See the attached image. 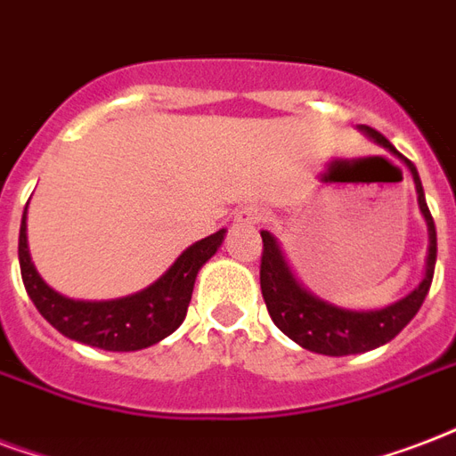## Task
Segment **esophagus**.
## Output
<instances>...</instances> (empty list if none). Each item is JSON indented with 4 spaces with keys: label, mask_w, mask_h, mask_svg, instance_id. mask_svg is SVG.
<instances>
[{
    "label": "esophagus",
    "mask_w": 456,
    "mask_h": 456,
    "mask_svg": "<svg viewBox=\"0 0 456 456\" xmlns=\"http://www.w3.org/2000/svg\"><path fill=\"white\" fill-rule=\"evenodd\" d=\"M263 220H265V210L258 208V205H246V208H241V210L236 213V222H239V224H246V227L260 224Z\"/></svg>",
    "instance_id": "1"
}]
</instances>
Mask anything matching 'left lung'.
<instances>
[{"instance_id": "left-lung-1", "label": "left lung", "mask_w": 456, "mask_h": 456, "mask_svg": "<svg viewBox=\"0 0 456 456\" xmlns=\"http://www.w3.org/2000/svg\"><path fill=\"white\" fill-rule=\"evenodd\" d=\"M359 131L366 134L368 138H373L375 143L382 145L385 151L397 155L409 167L413 186H416V196H419V210H421L426 227H428V253H426V270H423L421 282L416 284V289H411L406 297L385 305V308L352 311V308H339L335 304H328V301H322L305 289L304 284L297 280V274L291 273L277 239L263 229L260 232V236H263L260 289H263L267 313H270L274 325L282 330L289 339H294L298 346H304L308 352L325 354V356L363 354L395 339L411 322V318L426 301V294H428L430 282H433V273H436V224H433L428 205H426L416 167L406 158H402L397 148L385 135L378 134L375 128L359 124Z\"/></svg>"}]
</instances>
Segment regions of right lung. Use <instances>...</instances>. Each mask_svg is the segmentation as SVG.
Segmentation results:
<instances>
[{"label":"right lung","instance_id":"obj_1","mask_svg":"<svg viewBox=\"0 0 456 456\" xmlns=\"http://www.w3.org/2000/svg\"><path fill=\"white\" fill-rule=\"evenodd\" d=\"M26 213L28 205L19 234L20 277L28 297L61 335L104 352H138L172 335L186 318L200 267L217 253L227 234V229H220L189 246L159 280L135 294L110 301H76L52 289L35 270L28 251Z\"/></svg>","mask_w":456,"mask_h":456}]
</instances>
